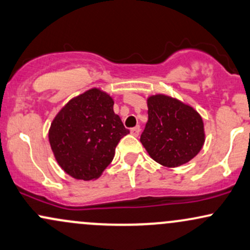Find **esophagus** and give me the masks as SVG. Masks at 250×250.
Returning <instances> with one entry per match:
<instances>
[{
    "mask_svg": "<svg viewBox=\"0 0 250 250\" xmlns=\"http://www.w3.org/2000/svg\"><path fill=\"white\" fill-rule=\"evenodd\" d=\"M139 133H140V127H139V126H136V127L131 128V134H132V136L138 137V136H139Z\"/></svg>",
    "mask_w": 250,
    "mask_h": 250,
    "instance_id": "1",
    "label": "esophagus"
}]
</instances>
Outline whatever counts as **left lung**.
<instances>
[{
	"label": "left lung",
	"mask_w": 250,
	"mask_h": 250,
	"mask_svg": "<svg viewBox=\"0 0 250 250\" xmlns=\"http://www.w3.org/2000/svg\"><path fill=\"white\" fill-rule=\"evenodd\" d=\"M147 107L148 120L140 142L152 159L174 168L201 151L206 134L194 107L164 93L147 97Z\"/></svg>",
	"instance_id": "8db88e82"
}]
</instances>
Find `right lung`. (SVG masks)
<instances>
[{
  "mask_svg": "<svg viewBox=\"0 0 250 250\" xmlns=\"http://www.w3.org/2000/svg\"><path fill=\"white\" fill-rule=\"evenodd\" d=\"M98 87L73 97L55 116L49 143L61 168L77 180H96L110 165L119 140L130 133Z\"/></svg>",
  "mask_w": 250,
  "mask_h": 250,
  "instance_id": "right-lung-1",
  "label": "right lung"
}]
</instances>
